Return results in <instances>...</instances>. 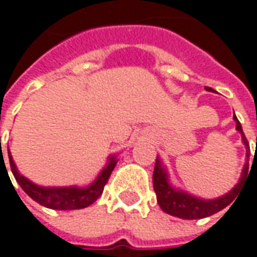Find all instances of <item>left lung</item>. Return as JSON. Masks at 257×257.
<instances>
[{"label":"left lung","instance_id":"obj_1","mask_svg":"<svg viewBox=\"0 0 257 257\" xmlns=\"http://www.w3.org/2000/svg\"><path fill=\"white\" fill-rule=\"evenodd\" d=\"M206 89L208 92L213 90L211 87H206ZM233 119L236 122V129L239 131L240 135H241V142L247 150L246 157H249L250 155L249 142H247L244 134H243V129H241L239 119L236 116H233ZM247 171H249V162L244 164L237 184L234 185L229 193L223 194L221 197H217V198L206 200V198H200L197 195L190 194V193H187L181 188L174 187L170 183V175H168L167 168L164 167L161 160L157 157L154 175H152V183H154V190H155V194H157L158 204L162 208V211H165L167 214L174 216V217L184 218V220H195V218H204L208 217V216H213V214L218 213L220 210H223L224 207L229 206L230 203L236 198L241 183L247 178Z\"/></svg>","mask_w":257,"mask_h":257}]
</instances>
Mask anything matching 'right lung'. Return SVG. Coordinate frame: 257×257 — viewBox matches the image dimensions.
<instances>
[{"label": "right lung", "mask_w": 257, "mask_h": 257, "mask_svg": "<svg viewBox=\"0 0 257 257\" xmlns=\"http://www.w3.org/2000/svg\"><path fill=\"white\" fill-rule=\"evenodd\" d=\"M8 158H10V165H11V171L14 174V178L17 180L20 187L26 191V194L30 195L39 204L51 210H79V208H84L93 204L103 193V188L117 162L116 155L107 157L106 165L103 167V170L99 173L92 184L86 185V187H77V185L43 187V185L34 184L23 174L18 173L17 165L11 157L10 150H8Z\"/></svg>", "instance_id": "obj_1"}]
</instances>
